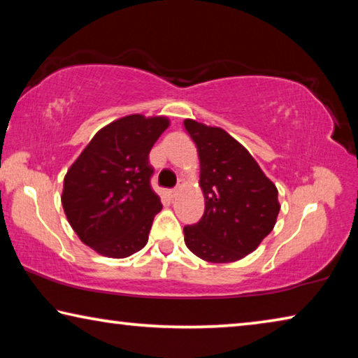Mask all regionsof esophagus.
<instances>
[{
    "label": "esophagus",
    "instance_id": "1",
    "mask_svg": "<svg viewBox=\"0 0 358 358\" xmlns=\"http://www.w3.org/2000/svg\"><path fill=\"white\" fill-rule=\"evenodd\" d=\"M181 191V185H178V186H175L173 189H171V196L172 197H177L178 196V192Z\"/></svg>",
    "mask_w": 358,
    "mask_h": 358
}]
</instances>
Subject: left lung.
Returning <instances> with one entry per match:
<instances>
[{"mask_svg": "<svg viewBox=\"0 0 358 358\" xmlns=\"http://www.w3.org/2000/svg\"><path fill=\"white\" fill-rule=\"evenodd\" d=\"M201 161L205 211L185 226V243L207 262L248 256L268 235L280 213L278 189L243 145L221 128L185 120Z\"/></svg>", "mask_w": 358, "mask_h": 358, "instance_id": "1", "label": "left lung"}]
</instances>
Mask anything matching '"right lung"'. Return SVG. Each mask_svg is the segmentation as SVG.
Masks as SVG:
<instances>
[{"instance_id":"1","label":"right lung","mask_w":358,"mask_h":358,"mask_svg":"<svg viewBox=\"0 0 358 358\" xmlns=\"http://www.w3.org/2000/svg\"><path fill=\"white\" fill-rule=\"evenodd\" d=\"M164 117L129 115L107 124L64 177L62 203L71 227L85 245L123 259L147 245L162 208L151 189L148 155L167 129Z\"/></svg>"}]
</instances>
